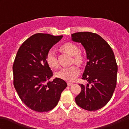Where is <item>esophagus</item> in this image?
I'll return each mask as SVG.
<instances>
[{"label": "esophagus", "instance_id": "1", "mask_svg": "<svg viewBox=\"0 0 129 129\" xmlns=\"http://www.w3.org/2000/svg\"><path fill=\"white\" fill-rule=\"evenodd\" d=\"M67 85L68 86H71V85H73V83H72V82H67Z\"/></svg>", "mask_w": 129, "mask_h": 129}]
</instances>
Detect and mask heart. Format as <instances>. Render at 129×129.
I'll list each match as a JSON object with an SVG mask.
<instances>
[{
  "label": "heart",
  "instance_id": "obj_1",
  "mask_svg": "<svg viewBox=\"0 0 129 129\" xmlns=\"http://www.w3.org/2000/svg\"><path fill=\"white\" fill-rule=\"evenodd\" d=\"M60 51L73 56V62L76 64L81 65L84 62V57L79 53V48L76 44L72 42H66L62 45L59 48ZM46 60L48 65L51 68L56 69L58 67V62L56 54L52 50L47 53ZM80 70L78 67L73 66L70 67L64 68L56 73L57 78L67 81H73L79 74Z\"/></svg>",
  "mask_w": 129,
  "mask_h": 129
}]
</instances>
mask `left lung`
Masks as SVG:
<instances>
[{
    "label": "left lung",
    "mask_w": 129,
    "mask_h": 129,
    "mask_svg": "<svg viewBox=\"0 0 129 129\" xmlns=\"http://www.w3.org/2000/svg\"><path fill=\"white\" fill-rule=\"evenodd\" d=\"M72 39L81 43L88 59L82 79L88 83L79 84L81 91L75 101L85 110H99L110 101L116 85L118 66L113 51L103 38L93 33H76Z\"/></svg>",
    "instance_id": "left-lung-1"
}]
</instances>
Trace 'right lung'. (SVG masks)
<instances>
[{"label": "right lung", "instance_id": "1", "mask_svg": "<svg viewBox=\"0 0 129 129\" xmlns=\"http://www.w3.org/2000/svg\"><path fill=\"white\" fill-rule=\"evenodd\" d=\"M62 37L35 34L22 44L16 56L13 66L14 88L22 101L36 112L52 110L67 86L58 78L47 82L53 76L46 60L47 53Z\"/></svg>", "mask_w": 129, "mask_h": 129}]
</instances>
